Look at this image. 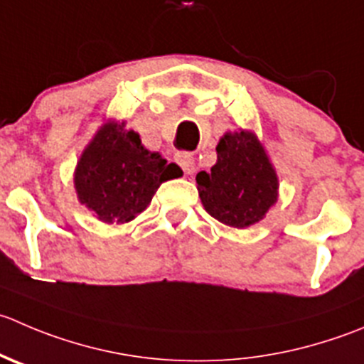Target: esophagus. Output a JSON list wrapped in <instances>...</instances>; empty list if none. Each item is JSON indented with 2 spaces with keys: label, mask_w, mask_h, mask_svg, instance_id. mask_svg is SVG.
Masks as SVG:
<instances>
[{
  "label": "esophagus",
  "mask_w": 364,
  "mask_h": 364,
  "mask_svg": "<svg viewBox=\"0 0 364 364\" xmlns=\"http://www.w3.org/2000/svg\"><path fill=\"white\" fill-rule=\"evenodd\" d=\"M176 161H178L179 167L183 168V172H185L186 176H190L196 172V160H193L192 154H188V153L176 154Z\"/></svg>",
  "instance_id": "34e87169"
}]
</instances>
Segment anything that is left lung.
Returning a JSON list of instances; mask_svg holds the SVG:
<instances>
[{
    "mask_svg": "<svg viewBox=\"0 0 364 364\" xmlns=\"http://www.w3.org/2000/svg\"><path fill=\"white\" fill-rule=\"evenodd\" d=\"M196 181L204 210L229 228L257 224L279 199L276 168L250 129L225 132L217 144V164Z\"/></svg>",
    "mask_w": 364,
    "mask_h": 364,
    "instance_id": "1",
    "label": "left lung"
}]
</instances>
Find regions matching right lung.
Wrapping results in <instances>:
<instances>
[{"instance_id":"add662e5","label":"right lung","mask_w":364,"mask_h":364,"mask_svg":"<svg viewBox=\"0 0 364 364\" xmlns=\"http://www.w3.org/2000/svg\"><path fill=\"white\" fill-rule=\"evenodd\" d=\"M179 176L181 168L146 149L139 133L126 129V121L108 119L77 160L74 190L97 220L126 224L149 206L161 183Z\"/></svg>"}]
</instances>
